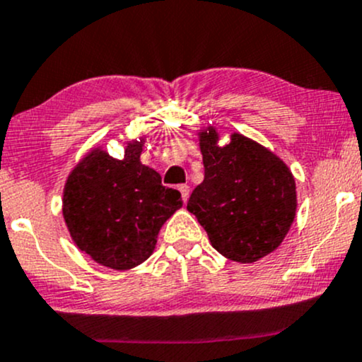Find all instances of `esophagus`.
Masks as SVG:
<instances>
[{"label": "esophagus", "instance_id": "34e87169", "mask_svg": "<svg viewBox=\"0 0 362 362\" xmlns=\"http://www.w3.org/2000/svg\"><path fill=\"white\" fill-rule=\"evenodd\" d=\"M177 189H180V193H181V197H182V202H188V198H189V186L188 185H180L177 186Z\"/></svg>", "mask_w": 362, "mask_h": 362}]
</instances>
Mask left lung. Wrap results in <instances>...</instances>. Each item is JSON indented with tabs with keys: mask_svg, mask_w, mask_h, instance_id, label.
I'll return each mask as SVG.
<instances>
[{
	"mask_svg": "<svg viewBox=\"0 0 362 362\" xmlns=\"http://www.w3.org/2000/svg\"><path fill=\"white\" fill-rule=\"evenodd\" d=\"M209 124L198 129L205 177L193 189L188 210L222 257L253 263L275 251L298 209L296 181L287 164L258 141Z\"/></svg>",
	"mask_w": 362,
	"mask_h": 362,
	"instance_id": "1",
	"label": "left lung"
}]
</instances>
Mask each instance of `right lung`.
<instances>
[{"label": "right lung", "mask_w": 362, "mask_h": 362, "mask_svg": "<svg viewBox=\"0 0 362 362\" xmlns=\"http://www.w3.org/2000/svg\"><path fill=\"white\" fill-rule=\"evenodd\" d=\"M145 135L127 141L123 159L93 147L75 164L63 188L64 224L93 262L132 270L153 253L160 227L182 206L156 169L141 164Z\"/></svg>", "instance_id": "add662e5"}]
</instances>
